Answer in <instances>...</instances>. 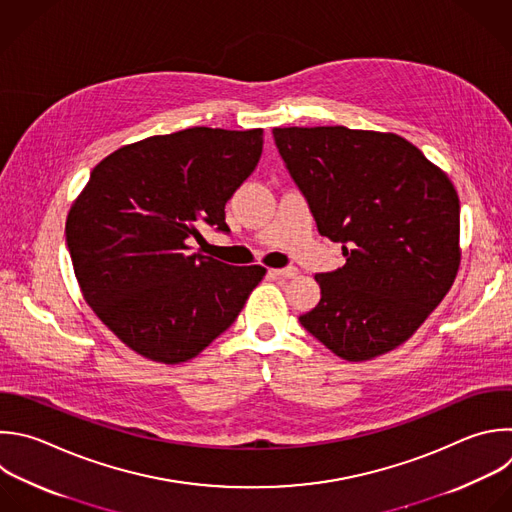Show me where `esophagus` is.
I'll return each instance as SVG.
<instances>
[{
  "instance_id": "34e87169",
  "label": "esophagus",
  "mask_w": 512,
  "mask_h": 512,
  "mask_svg": "<svg viewBox=\"0 0 512 512\" xmlns=\"http://www.w3.org/2000/svg\"><path fill=\"white\" fill-rule=\"evenodd\" d=\"M269 273L279 277V279H293L297 275V269L295 267H283V269H271Z\"/></svg>"
}]
</instances>
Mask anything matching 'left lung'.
I'll use <instances>...</instances> for the list:
<instances>
[{
    "instance_id": "1",
    "label": "left lung",
    "mask_w": 512,
    "mask_h": 512,
    "mask_svg": "<svg viewBox=\"0 0 512 512\" xmlns=\"http://www.w3.org/2000/svg\"><path fill=\"white\" fill-rule=\"evenodd\" d=\"M319 235L346 265L317 273L319 303L299 323L335 356H382L424 323L460 265V203L450 179L392 132L273 128Z\"/></svg>"
}]
</instances>
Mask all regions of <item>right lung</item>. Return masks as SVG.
Instances as JSON below:
<instances>
[{
	"mask_svg": "<svg viewBox=\"0 0 512 512\" xmlns=\"http://www.w3.org/2000/svg\"><path fill=\"white\" fill-rule=\"evenodd\" d=\"M263 130L195 126L148 136L94 166L72 205L66 243L84 299L136 354L199 356L233 325L265 275L191 253L201 229L229 233L225 205L251 177Z\"/></svg>",
	"mask_w": 512,
	"mask_h": 512,
	"instance_id": "add662e5",
	"label": "right lung"
}]
</instances>
